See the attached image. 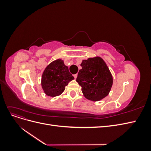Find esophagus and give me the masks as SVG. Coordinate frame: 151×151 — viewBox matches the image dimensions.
Here are the masks:
<instances>
[{
	"instance_id": "1",
	"label": "esophagus",
	"mask_w": 151,
	"mask_h": 151,
	"mask_svg": "<svg viewBox=\"0 0 151 151\" xmlns=\"http://www.w3.org/2000/svg\"><path fill=\"white\" fill-rule=\"evenodd\" d=\"M74 77L75 79H76L77 77V74H74Z\"/></svg>"
}]
</instances>
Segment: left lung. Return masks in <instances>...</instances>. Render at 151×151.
I'll use <instances>...</instances> for the list:
<instances>
[{"label":"left lung","mask_w":151,"mask_h":151,"mask_svg":"<svg viewBox=\"0 0 151 151\" xmlns=\"http://www.w3.org/2000/svg\"><path fill=\"white\" fill-rule=\"evenodd\" d=\"M76 81L81 86L84 96L99 101L109 94L113 85V76L106 62L100 57L83 60Z\"/></svg>","instance_id":"8db88e82"}]
</instances>
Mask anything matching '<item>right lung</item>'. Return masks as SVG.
<instances>
[{
    "label": "right lung",
    "mask_w": 151,
    "mask_h": 151,
    "mask_svg": "<svg viewBox=\"0 0 151 151\" xmlns=\"http://www.w3.org/2000/svg\"><path fill=\"white\" fill-rule=\"evenodd\" d=\"M74 77L60 58L52 62L44 70L42 76V89L45 94L55 97L62 94L70 81Z\"/></svg>",
    "instance_id": "1"
}]
</instances>
